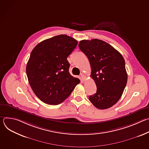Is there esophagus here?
Instances as JSON below:
<instances>
[{
    "mask_svg": "<svg viewBox=\"0 0 149 149\" xmlns=\"http://www.w3.org/2000/svg\"><path fill=\"white\" fill-rule=\"evenodd\" d=\"M81 78L83 79V80H85L86 79V76L84 74H81Z\"/></svg>",
    "mask_w": 149,
    "mask_h": 149,
    "instance_id": "34e87169",
    "label": "esophagus"
}]
</instances>
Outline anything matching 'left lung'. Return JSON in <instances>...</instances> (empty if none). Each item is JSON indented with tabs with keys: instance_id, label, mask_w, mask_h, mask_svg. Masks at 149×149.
Listing matches in <instances>:
<instances>
[{
	"instance_id": "obj_1",
	"label": "left lung",
	"mask_w": 149,
	"mask_h": 149,
	"mask_svg": "<svg viewBox=\"0 0 149 149\" xmlns=\"http://www.w3.org/2000/svg\"><path fill=\"white\" fill-rule=\"evenodd\" d=\"M78 46L88 58L91 77L97 86V92L89 97L90 101L100 110L112 107L121 98L127 81L124 58L102 40H82Z\"/></svg>"
}]
</instances>
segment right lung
Segmentation results:
<instances>
[{
    "label": "right lung",
    "mask_w": 149,
    "mask_h": 149,
    "mask_svg": "<svg viewBox=\"0 0 149 149\" xmlns=\"http://www.w3.org/2000/svg\"><path fill=\"white\" fill-rule=\"evenodd\" d=\"M77 44L73 38L59 35L42 41L31 52L26 74L33 93L42 101L59 104L80 82L70 74L67 60Z\"/></svg>",
    "instance_id": "1"
}]
</instances>
